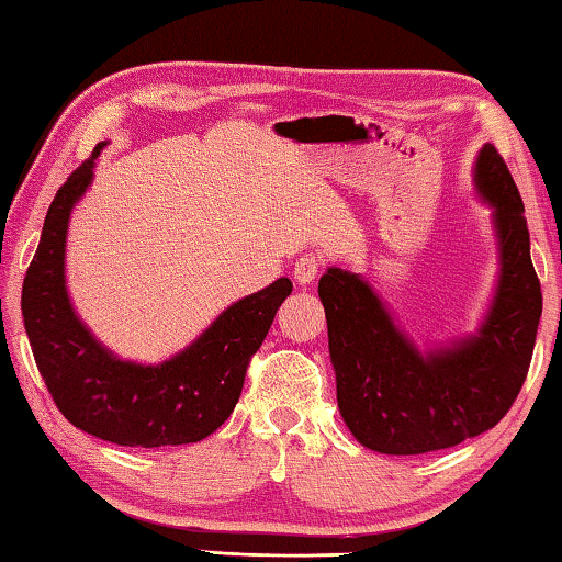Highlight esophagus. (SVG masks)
Listing matches in <instances>:
<instances>
[{
    "label": "esophagus",
    "mask_w": 562,
    "mask_h": 562,
    "mask_svg": "<svg viewBox=\"0 0 562 562\" xmlns=\"http://www.w3.org/2000/svg\"><path fill=\"white\" fill-rule=\"evenodd\" d=\"M317 272H319V260H317L315 255H302V257H297L295 267H292V274H295V282H297V284L315 282Z\"/></svg>",
    "instance_id": "34e87169"
}]
</instances>
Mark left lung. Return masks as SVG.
<instances>
[{"mask_svg": "<svg viewBox=\"0 0 562 562\" xmlns=\"http://www.w3.org/2000/svg\"><path fill=\"white\" fill-rule=\"evenodd\" d=\"M473 184L497 237L495 292L477 333L420 350L368 280L342 267L319 278L337 407L355 440L382 456L452 448L503 420L528 375L542 295L518 187L493 145Z\"/></svg>", "mask_w": 562, "mask_h": 562, "instance_id": "1", "label": "left lung"}]
</instances>
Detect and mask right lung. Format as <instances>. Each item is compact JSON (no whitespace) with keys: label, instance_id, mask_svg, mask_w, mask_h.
I'll use <instances>...</instances> for the list:
<instances>
[{"label":"right lung","instance_id":"1","mask_svg":"<svg viewBox=\"0 0 562 562\" xmlns=\"http://www.w3.org/2000/svg\"><path fill=\"white\" fill-rule=\"evenodd\" d=\"M104 145L59 187L26 270L22 317L34 362L59 413L94 438L127 448L200 442L235 409L249 358L260 350L292 282L280 278L233 302L165 362L114 355L75 313L65 278L69 217L94 180Z\"/></svg>","mask_w":562,"mask_h":562}]
</instances>
